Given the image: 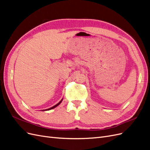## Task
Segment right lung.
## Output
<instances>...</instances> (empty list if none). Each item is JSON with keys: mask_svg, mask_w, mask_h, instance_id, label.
Here are the masks:
<instances>
[{"mask_svg": "<svg viewBox=\"0 0 150 150\" xmlns=\"http://www.w3.org/2000/svg\"><path fill=\"white\" fill-rule=\"evenodd\" d=\"M62 100H61V101H60V102H59V103H57V105H55V106H54V107H51V108H49V109H47V110H52V109H53V108H55L56 107H57V106H58V105H59V104H60V103L62 102Z\"/></svg>", "mask_w": 150, "mask_h": 150, "instance_id": "1", "label": "right lung"}]
</instances>
